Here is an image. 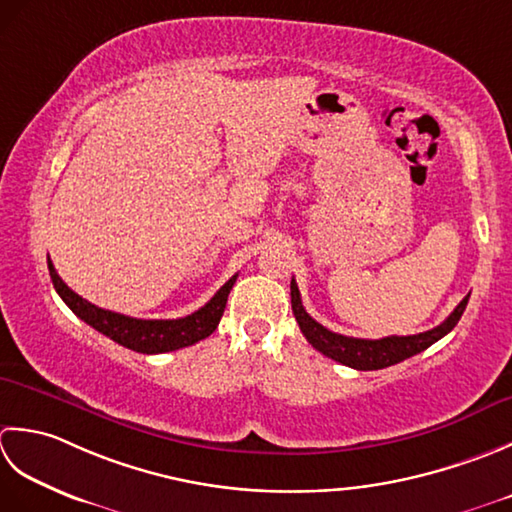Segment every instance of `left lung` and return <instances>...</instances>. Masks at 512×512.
Instances as JSON below:
<instances>
[{"mask_svg": "<svg viewBox=\"0 0 512 512\" xmlns=\"http://www.w3.org/2000/svg\"><path fill=\"white\" fill-rule=\"evenodd\" d=\"M468 296L453 309V314L448 316L442 325H437L431 331L415 333V336H389L380 340H364V338L340 336V333L329 331L327 327H322L320 322L311 318L305 311V307H302L296 280L291 278V309H294V316L298 320L302 336H305L311 347L318 349L322 356H327L340 364H347V367L358 369V371H375V369L391 367V364H398L406 358L415 356V353L429 349L433 342L444 338L446 333L460 322L464 309L468 305Z\"/></svg>", "mask_w": 512, "mask_h": 512, "instance_id": "left-lung-1", "label": "left lung"}]
</instances>
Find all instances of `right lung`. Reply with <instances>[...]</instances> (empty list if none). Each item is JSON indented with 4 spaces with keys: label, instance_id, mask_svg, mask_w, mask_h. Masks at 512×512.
<instances>
[{
    "label": "right lung",
    "instance_id": "add662e5",
    "mask_svg": "<svg viewBox=\"0 0 512 512\" xmlns=\"http://www.w3.org/2000/svg\"><path fill=\"white\" fill-rule=\"evenodd\" d=\"M48 269H50L52 285H55L61 300H64L72 309V314H77L83 322H86V325L97 329L99 333H103V336L119 342L121 347L139 351V353L176 351V349L190 347V344L210 336V333H214V329L218 327V322H221V316L227 305V296L236 283V276L229 278L205 307H201L185 318L141 320V318L114 314V311L101 309L97 305H92V302L83 300L64 283V280L59 278L50 258H48Z\"/></svg>",
    "mask_w": 512,
    "mask_h": 512
}]
</instances>
